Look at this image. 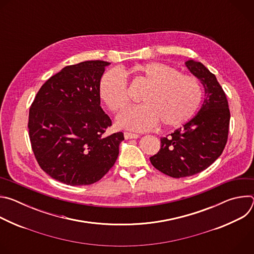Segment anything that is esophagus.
Returning <instances> with one entry per match:
<instances>
[{"label":"esophagus","mask_w":254,"mask_h":254,"mask_svg":"<svg viewBox=\"0 0 254 254\" xmlns=\"http://www.w3.org/2000/svg\"><path fill=\"white\" fill-rule=\"evenodd\" d=\"M124 135H125V138H126V139H129V138H137V137H138V134H136V133H132V132H128V131H126V132L124 133Z\"/></svg>","instance_id":"34e87169"}]
</instances>
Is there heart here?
<instances>
[{
    "mask_svg": "<svg viewBox=\"0 0 254 254\" xmlns=\"http://www.w3.org/2000/svg\"><path fill=\"white\" fill-rule=\"evenodd\" d=\"M130 72L147 88L135 105L122 112L118 125L133 130H147L160 122L165 127H176L187 123L196 113L202 99V87L193 76L162 62L135 65ZM99 94L110 111L116 113L128 103L127 79L119 69L103 74Z\"/></svg>",
    "mask_w": 254,
    "mask_h": 254,
    "instance_id": "b5f03b06",
    "label": "heart"
}]
</instances>
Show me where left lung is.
Here are the masks:
<instances>
[{"instance_id":"obj_1","label":"left lung","mask_w":254,"mask_h":254,"mask_svg":"<svg viewBox=\"0 0 254 254\" xmlns=\"http://www.w3.org/2000/svg\"><path fill=\"white\" fill-rule=\"evenodd\" d=\"M185 65L203 85L204 101L192 120L161 138V150L150 158L157 170L173 178L196 175L218 159L230 121L228 101L216 76L201 62L188 60Z\"/></svg>"}]
</instances>
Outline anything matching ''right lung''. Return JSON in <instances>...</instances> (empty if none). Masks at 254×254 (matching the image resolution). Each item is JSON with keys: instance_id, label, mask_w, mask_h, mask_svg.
I'll list each match as a JSON object with an SVG mask.
<instances>
[{"instance_id": "add662e5", "label": "right lung", "mask_w": 254, "mask_h": 254, "mask_svg": "<svg viewBox=\"0 0 254 254\" xmlns=\"http://www.w3.org/2000/svg\"><path fill=\"white\" fill-rule=\"evenodd\" d=\"M110 64L90 60L62 68L41 86L30 107L35 158L63 184H93L119 157L124 133H105L112 121L100 106V79Z\"/></svg>"}]
</instances>
